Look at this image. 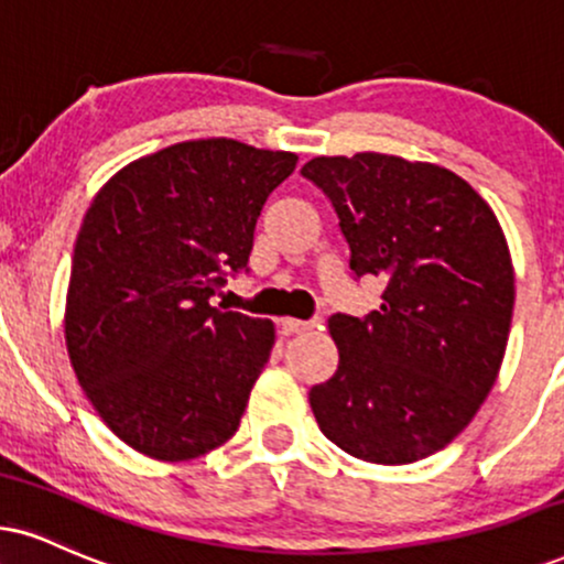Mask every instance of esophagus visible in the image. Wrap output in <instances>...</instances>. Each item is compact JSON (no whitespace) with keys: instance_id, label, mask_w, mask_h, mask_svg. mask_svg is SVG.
<instances>
[{"instance_id":"esophagus-1","label":"esophagus","mask_w":564,"mask_h":564,"mask_svg":"<svg viewBox=\"0 0 564 564\" xmlns=\"http://www.w3.org/2000/svg\"><path fill=\"white\" fill-rule=\"evenodd\" d=\"M278 325H281L283 334H304V330H312L317 325V321H296V317H281L278 321Z\"/></svg>"}]
</instances>
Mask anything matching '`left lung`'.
<instances>
[{
    "label": "left lung",
    "mask_w": 564,
    "mask_h": 564,
    "mask_svg": "<svg viewBox=\"0 0 564 564\" xmlns=\"http://www.w3.org/2000/svg\"><path fill=\"white\" fill-rule=\"evenodd\" d=\"M302 175L328 196L355 281L386 283L370 315H330L338 370L310 391L317 425L365 463L429 457L465 431L505 359L514 273L497 215L431 162L362 152Z\"/></svg>",
    "instance_id": "1"
}]
</instances>
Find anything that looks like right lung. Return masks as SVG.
<instances>
[{"label": "right lung", "instance_id": "obj_1", "mask_svg": "<svg viewBox=\"0 0 564 564\" xmlns=\"http://www.w3.org/2000/svg\"><path fill=\"white\" fill-rule=\"evenodd\" d=\"M296 154L183 141L101 186L73 249L65 336L86 397L135 452L183 463L239 431L273 323L209 304L249 273L254 226Z\"/></svg>", "mask_w": 564, "mask_h": 564}]
</instances>
